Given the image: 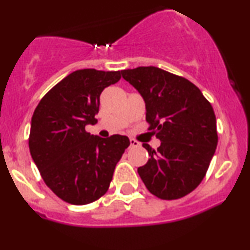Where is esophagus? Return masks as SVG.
I'll list each match as a JSON object with an SVG mask.
<instances>
[{"label":"esophagus","instance_id":"34e87169","mask_svg":"<svg viewBox=\"0 0 250 250\" xmlns=\"http://www.w3.org/2000/svg\"><path fill=\"white\" fill-rule=\"evenodd\" d=\"M129 143H131V146H134V148H135V146H140V142H138L134 139H129Z\"/></svg>","mask_w":250,"mask_h":250}]
</instances>
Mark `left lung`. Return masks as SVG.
Returning a JSON list of instances; mask_svg holds the SVG:
<instances>
[{"mask_svg":"<svg viewBox=\"0 0 250 250\" xmlns=\"http://www.w3.org/2000/svg\"><path fill=\"white\" fill-rule=\"evenodd\" d=\"M146 104L149 129L160 146L146 143L150 158L138 173L150 192L165 200L179 199L199 186L217 146L213 107L196 85L157 67L121 71Z\"/></svg>","mask_w":250,"mask_h":250,"instance_id":"8db88e82","label":"left lung"}]
</instances>
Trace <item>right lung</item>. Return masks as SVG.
<instances>
[{
  "mask_svg": "<svg viewBox=\"0 0 250 250\" xmlns=\"http://www.w3.org/2000/svg\"><path fill=\"white\" fill-rule=\"evenodd\" d=\"M119 80L121 71L76 70L51 88L34 111L30 155L46 186L68 204L86 205L104 196L129 146L125 135L104 139L85 131L97 124L101 92Z\"/></svg>",
  "mask_w": 250,
  "mask_h": 250,
  "instance_id": "add662e5",
  "label": "right lung"
}]
</instances>
